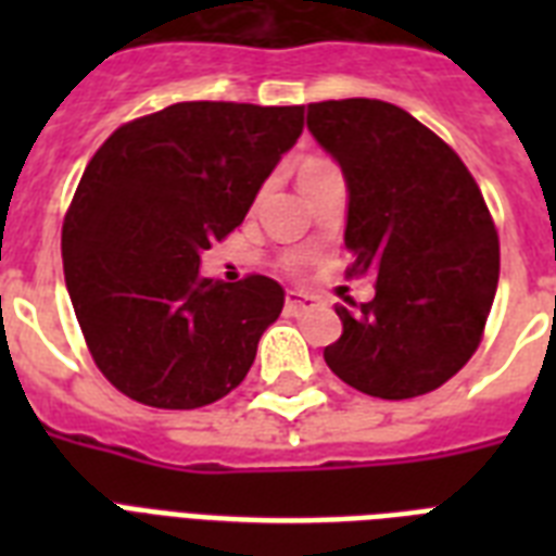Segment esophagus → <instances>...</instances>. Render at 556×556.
<instances>
[{
	"mask_svg": "<svg viewBox=\"0 0 556 556\" xmlns=\"http://www.w3.org/2000/svg\"><path fill=\"white\" fill-rule=\"evenodd\" d=\"M317 300L312 294H305V291H288L286 294V312L288 314H300V312H308L314 308Z\"/></svg>",
	"mask_w": 556,
	"mask_h": 556,
	"instance_id": "obj_1",
	"label": "esophagus"
}]
</instances>
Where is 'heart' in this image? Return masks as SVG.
I'll return each instance as SVG.
<instances>
[{
    "label": "heart",
    "instance_id": "1",
    "mask_svg": "<svg viewBox=\"0 0 556 556\" xmlns=\"http://www.w3.org/2000/svg\"><path fill=\"white\" fill-rule=\"evenodd\" d=\"M320 167H326V161L312 159V161H305L303 167H300V173H312V169H320Z\"/></svg>",
    "mask_w": 556,
    "mask_h": 556
}]
</instances>
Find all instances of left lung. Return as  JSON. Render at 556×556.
I'll list each match as a JSON object with an SVG mask.
<instances>
[{
	"mask_svg": "<svg viewBox=\"0 0 556 556\" xmlns=\"http://www.w3.org/2000/svg\"><path fill=\"white\" fill-rule=\"evenodd\" d=\"M308 132L346 178L349 277H375L371 303L334 305L343 334L323 357L371 397L432 392L470 361L496 296L482 192L439 135L383 100L308 103Z\"/></svg>",
	"mask_w": 556,
	"mask_h": 556,
	"instance_id": "1",
	"label": "left lung"
}]
</instances>
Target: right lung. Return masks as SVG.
I'll return each instance as SVG.
<instances>
[{
	"mask_svg": "<svg viewBox=\"0 0 556 556\" xmlns=\"http://www.w3.org/2000/svg\"><path fill=\"white\" fill-rule=\"evenodd\" d=\"M303 132V106L173 103L109 135L63 222L65 288L98 369L132 401L195 409L251 369L286 291L201 277Z\"/></svg>",
	"mask_w": 556,
	"mask_h": 556,
	"instance_id": "1",
	"label": "right lung"
}]
</instances>
